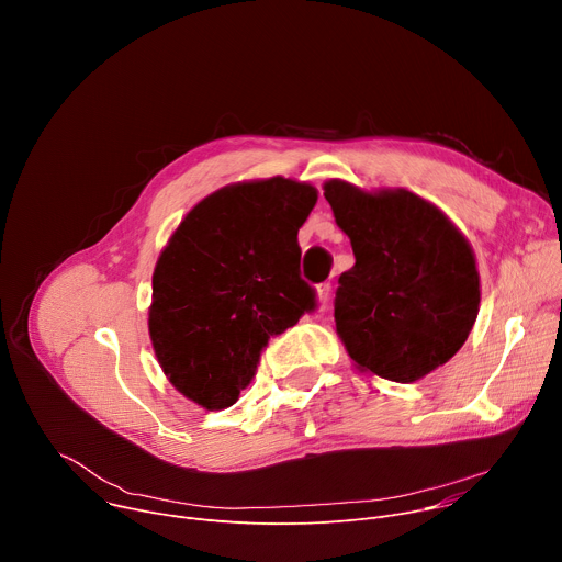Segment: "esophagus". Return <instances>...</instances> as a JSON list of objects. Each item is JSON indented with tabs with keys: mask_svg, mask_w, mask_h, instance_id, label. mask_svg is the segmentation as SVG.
Wrapping results in <instances>:
<instances>
[{
	"mask_svg": "<svg viewBox=\"0 0 562 562\" xmlns=\"http://www.w3.org/2000/svg\"><path fill=\"white\" fill-rule=\"evenodd\" d=\"M329 295H331V284H319L317 286V297H319V302H329Z\"/></svg>",
	"mask_w": 562,
	"mask_h": 562,
	"instance_id": "esophagus-1",
	"label": "esophagus"
}]
</instances>
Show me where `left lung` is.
<instances>
[{
  "mask_svg": "<svg viewBox=\"0 0 562 562\" xmlns=\"http://www.w3.org/2000/svg\"><path fill=\"white\" fill-rule=\"evenodd\" d=\"M325 198L356 256L336 293V334L356 369L416 382L449 362L480 306L469 239L407 189L362 191L329 180Z\"/></svg>",
  "mask_w": 562,
  "mask_h": 562,
  "instance_id": "8db88e82",
  "label": "left lung"
}]
</instances>
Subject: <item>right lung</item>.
<instances>
[{
  "instance_id": "add662e5",
  "label": "right lung",
  "mask_w": 562,
  "mask_h": 562,
  "mask_svg": "<svg viewBox=\"0 0 562 562\" xmlns=\"http://www.w3.org/2000/svg\"><path fill=\"white\" fill-rule=\"evenodd\" d=\"M317 191L297 180L235 182L198 202L153 271L148 336L169 382L195 405H235L271 336L315 308L297 231Z\"/></svg>"
}]
</instances>
